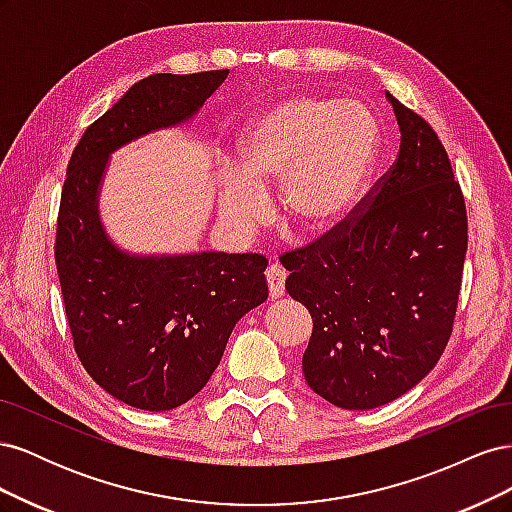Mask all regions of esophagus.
Listing matches in <instances>:
<instances>
[{
	"instance_id": "1",
	"label": "esophagus",
	"mask_w": 512,
	"mask_h": 512,
	"mask_svg": "<svg viewBox=\"0 0 512 512\" xmlns=\"http://www.w3.org/2000/svg\"><path fill=\"white\" fill-rule=\"evenodd\" d=\"M267 284H269V297L280 299L286 290V271L280 265H269Z\"/></svg>"
}]
</instances>
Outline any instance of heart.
<instances>
[{"label":"heart","mask_w":512,"mask_h":512,"mask_svg":"<svg viewBox=\"0 0 512 512\" xmlns=\"http://www.w3.org/2000/svg\"><path fill=\"white\" fill-rule=\"evenodd\" d=\"M380 123L363 102L294 96L258 115L239 138L235 168L218 181L220 222L247 239L267 220V194L282 183L284 222L305 237L342 224L374 168Z\"/></svg>","instance_id":"obj_1"}]
</instances>
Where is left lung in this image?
Returning a JSON list of instances; mask_svg holds the SVG:
<instances>
[{"instance_id":"obj_1","label":"left lung","mask_w":512,"mask_h":512,"mask_svg":"<svg viewBox=\"0 0 512 512\" xmlns=\"http://www.w3.org/2000/svg\"><path fill=\"white\" fill-rule=\"evenodd\" d=\"M386 100L401 132L395 164L352 218L282 256L286 290L314 320L305 380L344 410L389 404L436 367L468 250L466 203L438 134Z\"/></svg>"}]
</instances>
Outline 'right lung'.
I'll return each instance as SVG.
<instances>
[{"instance_id":"obj_1","label":"right lung","mask_w":512,"mask_h":512,"mask_svg":"<svg viewBox=\"0 0 512 512\" xmlns=\"http://www.w3.org/2000/svg\"><path fill=\"white\" fill-rule=\"evenodd\" d=\"M228 76L151 74L91 123L61 190L55 262L74 350L102 389L132 408L173 410L220 365L241 316L265 303L260 254H130L100 220L108 158L136 138L190 121Z\"/></svg>"}]
</instances>
